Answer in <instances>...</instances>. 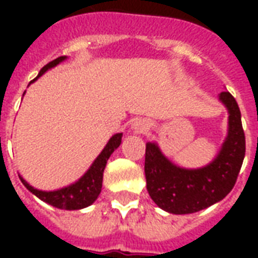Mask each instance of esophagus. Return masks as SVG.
<instances>
[{
    "label": "esophagus",
    "mask_w": 258,
    "mask_h": 258,
    "mask_svg": "<svg viewBox=\"0 0 258 258\" xmlns=\"http://www.w3.org/2000/svg\"><path fill=\"white\" fill-rule=\"evenodd\" d=\"M133 130H134L135 133H146L149 130V123L146 120H144V118H140V120L134 121Z\"/></svg>",
    "instance_id": "34e87169"
}]
</instances>
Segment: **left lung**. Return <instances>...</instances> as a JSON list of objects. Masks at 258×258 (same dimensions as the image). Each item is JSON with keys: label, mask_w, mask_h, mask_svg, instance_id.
I'll use <instances>...</instances> for the list:
<instances>
[{"label": "left lung", "mask_w": 258, "mask_h": 258, "mask_svg": "<svg viewBox=\"0 0 258 258\" xmlns=\"http://www.w3.org/2000/svg\"><path fill=\"white\" fill-rule=\"evenodd\" d=\"M218 99L228 110V134L217 156L205 167H179L163 155L156 142L146 144V189L162 210L171 214L196 213L232 190L243 163L246 142L235 98L224 91Z\"/></svg>", "instance_id": "obj_1"}]
</instances>
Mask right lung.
Returning <instances> with one entry per match:
<instances>
[{
  "label": "right lung",
  "instance_id": "1",
  "mask_svg": "<svg viewBox=\"0 0 258 258\" xmlns=\"http://www.w3.org/2000/svg\"><path fill=\"white\" fill-rule=\"evenodd\" d=\"M66 59H68L66 56H59V58H56L52 62L45 64L40 70V73H38L36 79L30 81V84L34 83L38 77H41L47 70L58 66L60 62H63ZM121 137H123L121 133H117V134L113 135L112 138L107 141L106 146L102 149L101 153L94 160V163L91 164L90 168L85 171L84 175L77 179L76 182H73V184L68 185V186H63V188L56 190H41L37 189V188H33L23 177L19 175L20 181H22V184L25 185L27 189L30 190L31 194L36 195L38 199H41L42 202H45V203L53 206L56 209H62V210H80V209L88 207V206L92 205L98 199V196L101 194L102 179H103V171H105V167H106V163L110 155L121 144Z\"/></svg>",
  "mask_w": 258,
  "mask_h": 258
}]
</instances>
